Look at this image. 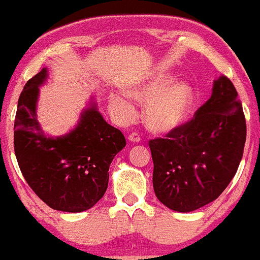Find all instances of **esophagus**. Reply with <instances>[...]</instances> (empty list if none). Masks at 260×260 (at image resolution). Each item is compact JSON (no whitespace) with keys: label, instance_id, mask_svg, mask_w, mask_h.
Segmentation results:
<instances>
[{"label":"esophagus","instance_id":"34e87169","mask_svg":"<svg viewBox=\"0 0 260 260\" xmlns=\"http://www.w3.org/2000/svg\"><path fill=\"white\" fill-rule=\"evenodd\" d=\"M127 139H129V141L133 142V144H138V142H140V136H139L136 133L130 134L129 138H127Z\"/></svg>","mask_w":260,"mask_h":260}]
</instances>
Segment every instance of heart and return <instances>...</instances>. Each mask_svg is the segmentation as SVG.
<instances>
[{
    "label": "heart",
    "instance_id": "b5f03b06",
    "mask_svg": "<svg viewBox=\"0 0 260 260\" xmlns=\"http://www.w3.org/2000/svg\"><path fill=\"white\" fill-rule=\"evenodd\" d=\"M125 93L135 102L146 104L144 121L151 133L167 134L185 125L196 105V89L188 80H176L171 73H155L131 85ZM109 110L120 124L135 116L129 98L120 93L108 95Z\"/></svg>",
    "mask_w": 260,
    "mask_h": 260
}]
</instances>
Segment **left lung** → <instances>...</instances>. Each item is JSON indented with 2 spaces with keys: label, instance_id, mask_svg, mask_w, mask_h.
Masks as SVG:
<instances>
[{
  "label": "left lung",
  "instance_id": "1",
  "mask_svg": "<svg viewBox=\"0 0 260 260\" xmlns=\"http://www.w3.org/2000/svg\"><path fill=\"white\" fill-rule=\"evenodd\" d=\"M247 136L244 114L233 83L213 82L212 95L189 122L150 141L156 197L176 212L213 202L230 185L242 160Z\"/></svg>",
  "mask_w": 260,
  "mask_h": 260
}]
</instances>
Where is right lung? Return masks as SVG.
Here are the masks:
<instances>
[{
  "label": "right lung",
  "mask_w": 260,
  "mask_h": 260,
  "mask_svg": "<svg viewBox=\"0 0 260 260\" xmlns=\"http://www.w3.org/2000/svg\"><path fill=\"white\" fill-rule=\"evenodd\" d=\"M43 68L27 82L15 119V152L24 180L53 209L84 212L104 196L109 166L126 145L124 135L109 125L90 96L77 125L51 136L37 119L40 88L48 79Z\"/></svg>",
  "instance_id": "add662e5"
}]
</instances>
